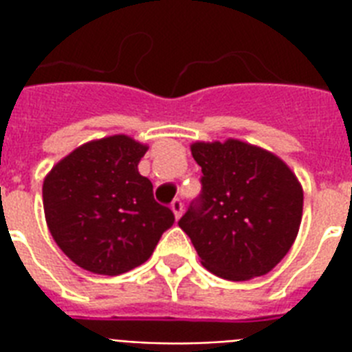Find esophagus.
I'll list each match as a JSON object with an SVG mask.
<instances>
[{
    "label": "esophagus",
    "mask_w": 352,
    "mask_h": 352,
    "mask_svg": "<svg viewBox=\"0 0 352 352\" xmlns=\"http://www.w3.org/2000/svg\"><path fill=\"white\" fill-rule=\"evenodd\" d=\"M171 210H173V214H175L177 219H179V217L182 215V210H184L181 199H173V203H171Z\"/></svg>",
    "instance_id": "esophagus-1"
}]
</instances>
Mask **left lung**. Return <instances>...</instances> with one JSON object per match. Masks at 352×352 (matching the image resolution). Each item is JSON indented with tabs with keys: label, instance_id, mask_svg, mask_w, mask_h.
Masks as SVG:
<instances>
[{
	"label": "left lung",
	"instance_id": "obj_1",
	"mask_svg": "<svg viewBox=\"0 0 352 352\" xmlns=\"http://www.w3.org/2000/svg\"><path fill=\"white\" fill-rule=\"evenodd\" d=\"M201 193L179 226L201 263L230 281L270 272L300 230L303 190L283 160L265 149L228 138L195 142Z\"/></svg>",
	"mask_w": 352,
	"mask_h": 352
}]
</instances>
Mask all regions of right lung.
Returning a JSON list of instances; mask_svg holds the SVG:
<instances>
[{
	"label": "right lung",
	"instance_id": "1",
	"mask_svg": "<svg viewBox=\"0 0 352 352\" xmlns=\"http://www.w3.org/2000/svg\"><path fill=\"white\" fill-rule=\"evenodd\" d=\"M148 146L126 137L93 140L62 159L43 181L52 239L84 270L118 276L148 261L175 223L138 173Z\"/></svg>",
	"mask_w": 352,
	"mask_h": 352
}]
</instances>
